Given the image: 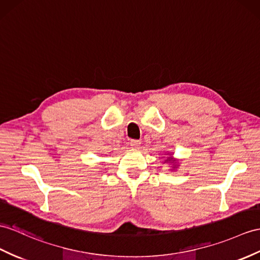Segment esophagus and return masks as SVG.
Returning a JSON list of instances; mask_svg holds the SVG:
<instances>
[{
    "instance_id": "esophagus-1",
    "label": "esophagus",
    "mask_w": 260,
    "mask_h": 260,
    "mask_svg": "<svg viewBox=\"0 0 260 260\" xmlns=\"http://www.w3.org/2000/svg\"><path fill=\"white\" fill-rule=\"evenodd\" d=\"M141 144L140 140H130V145L132 148H139Z\"/></svg>"
}]
</instances>
